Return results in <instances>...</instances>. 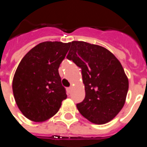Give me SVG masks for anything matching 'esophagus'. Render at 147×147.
I'll return each instance as SVG.
<instances>
[{"instance_id": "obj_1", "label": "esophagus", "mask_w": 147, "mask_h": 147, "mask_svg": "<svg viewBox=\"0 0 147 147\" xmlns=\"http://www.w3.org/2000/svg\"><path fill=\"white\" fill-rule=\"evenodd\" d=\"M67 92H68V93H71V87L67 88Z\"/></svg>"}]
</instances>
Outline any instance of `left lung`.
Here are the masks:
<instances>
[{
	"label": "left lung",
	"instance_id": "8db88e82",
	"mask_svg": "<svg viewBox=\"0 0 147 147\" xmlns=\"http://www.w3.org/2000/svg\"><path fill=\"white\" fill-rule=\"evenodd\" d=\"M67 59L82 69L85 98L77 104L90 122L103 124L117 115L125 104L129 82L122 65L106 48L83 41L69 42Z\"/></svg>",
	"mask_w": 147,
	"mask_h": 147
}]
</instances>
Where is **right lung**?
<instances>
[{"instance_id": "add662e5", "label": "right lung", "mask_w": 147, "mask_h": 147, "mask_svg": "<svg viewBox=\"0 0 147 147\" xmlns=\"http://www.w3.org/2000/svg\"><path fill=\"white\" fill-rule=\"evenodd\" d=\"M69 49V43L41 42L24 55L13 79L15 101L22 114L34 122L54 116L67 98L59 68Z\"/></svg>"}]
</instances>
